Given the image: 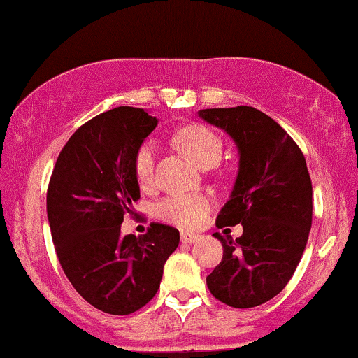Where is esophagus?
<instances>
[{"instance_id": "34e87169", "label": "esophagus", "mask_w": 358, "mask_h": 358, "mask_svg": "<svg viewBox=\"0 0 358 358\" xmlns=\"http://www.w3.org/2000/svg\"><path fill=\"white\" fill-rule=\"evenodd\" d=\"M199 236L196 235V233H191V231H180V242L182 243H194L198 242Z\"/></svg>"}]
</instances>
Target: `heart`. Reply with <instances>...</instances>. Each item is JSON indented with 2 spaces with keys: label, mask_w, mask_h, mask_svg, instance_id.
Wrapping results in <instances>:
<instances>
[{
  "label": "heart",
  "mask_w": 358,
  "mask_h": 358,
  "mask_svg": "<svg viewBox=\"0 0 358 358\" xmlns=\"http://www.w3.org/2000/svg\"><path fill=\"white\" fill-rule=\"evenodd\" d=\"M176 143L191 162L210 169L222 159L223 143L215 131L204 125H189L174 136ZM155 147L145 142L135 155V176L142 186L154 180ZM211 208V199L204 194H172L157 204V216L162 222L180 228H194L204 222Z\"/></svg>",
  "instance_id": "1"
}]
</instances>
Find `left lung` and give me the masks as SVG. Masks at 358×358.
Returning a JSON list of instances; mask_svg holds the SVG:
<instances>
[{"label": "left lung", "mask_w": 358, "mask_h": 358, "mask_svg": "<svg viewBox=\"0 0 358 358\" xmlns=\"http://www.w3.org/2000/svg\"><path fill=\"white\" fill-rule=\"evenodd\" d=\"M238 150V172L216 224H242L223 245L220 266L206 277L216 299L254 308L279 294L298 267L313 220V187L303 152L279 123L252 106L199 110Z\"/></svg>", "instance_id": "left-lung-1"}]
</instances>
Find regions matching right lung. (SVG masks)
I'll list each match as a JSON object with an SVG mask.
<instances>
[{
	"label": "right lung",
	"mask_w": 358,
	"mask_h": 358,
	"mask_svg": "<svg viewBox=\"0 0 358 358\" xmlns=\"http://www.w3.org/2000/svg\"><path fill=\"white\" fill-rule=\"evenodd\" d=\"M159 120L120 106L84 123L59 154L47 191V216L64 274L87 303L130 315L157 294L179 231L152 223L122 235L123 215L140 199L135 155Z\"/></svg>",
	"instance_id": "1"
}]
</instances>
